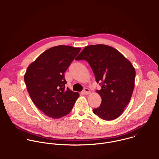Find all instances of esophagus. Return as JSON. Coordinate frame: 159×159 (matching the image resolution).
<instances>
[{"label":"esophagus","instance_id":"obj_1","mask_svg":"<svg viewBox=\"0 0 159 159\" xmlns=\"http://www.w3.org/2000/svg\"><path fill=\"white\" fill-rule=\"evenodd\" d=\"M83 93L85 95H87V94H89L90 93V90L87 88H85L84 91H83Z\"/></svg>","mask_w":159,"mask_h":159}]
</instances>
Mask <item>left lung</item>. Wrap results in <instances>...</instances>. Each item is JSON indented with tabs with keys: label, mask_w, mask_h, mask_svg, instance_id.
Masks as SVG:
<instances>
[{
	"label": "left lung",
	"mask_w": 159,
	"mask_h": 159,
	"mask_svg": "<svg viewBox=\"0 0 159 159\" xmlns=\"http://www.w3.org/2000/svg\"><path fill=\"white\" fill-rule=\"evenodd\" d=\"M75 60L90 64L95 80L101 85L100 106L93 112L105 120L118 118L129 103L135 85V70L117 49L103 44L85 47Z\"/></svg>",
	"instance_id": "8db88e82"
}]
</instances>
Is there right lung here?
Returning <instances> with one entry per match:
<instances>
[{"label":"right lung","instance_id":"add662e5","mask_svg":"<svg viewBox=\"0 0 159 159\" xmlns=\"http://www.w3.org/2000/svg\"><path fill=\"white\" fill-rule=\"evenodd\" d=\"M80 49L69 45L51 47L27 67L24 81L29 95L35 106L49 117L67 116L79 97L78 92L66 88L64 72Z\"/></svg>","mask_w":159,"mask_h":159}]
</instances>
